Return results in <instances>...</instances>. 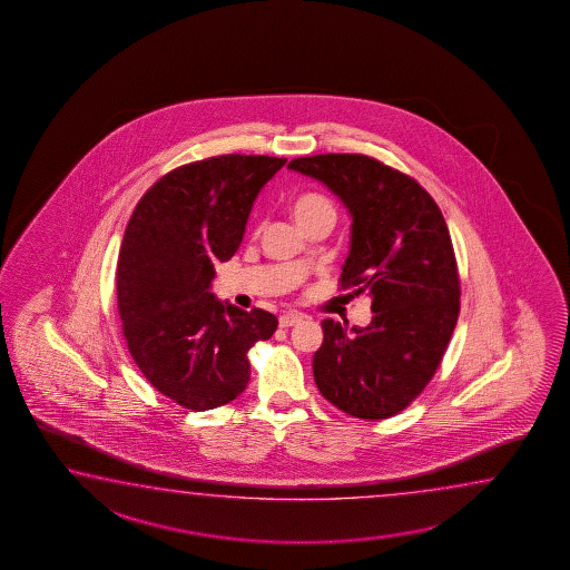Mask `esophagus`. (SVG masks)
<instances>
[{
	"instance_id": "34e87169",
	"label": "esophagus",
	"mask_w": 570,
	"mask_h": 570,
	"mask_svg": "<svg viewBox=\"0 0 570 570\" xmlns=\"http://www.w3.org/2000/svg\"><path fill=\"white\" fill-rule=\"evenodd\" d=\"M302 320V313H285V315H281L279 317V325L281 327H291V325L299 324Z\"/></svg>"
}]
</instances>
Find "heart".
Listing matches in <instances>:
<instances>
[{
    "mask_svg": "<svg viewBox=\"0 0 570 570\" xmlns=\"http://www.w3.org/2000/svg\"><path fill=\"white\" fill-rule=\"evenodd\" d=\"M291 214L302 228L317 223V220H325V218L335 220L334 204L320 194H305L302 198H297L291 204Z\"/></svg>",
    "mask_w": 570,
    "mask_h": 570,
    "instance_id": "obj_1",
    "label": "heart"
}]
</instances>
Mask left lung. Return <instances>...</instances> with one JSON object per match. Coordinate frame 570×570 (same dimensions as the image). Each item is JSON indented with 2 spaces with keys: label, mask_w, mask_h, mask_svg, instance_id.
I'll return each instance as SVG.
<instances>
[{
  "label": "left lung",
  "mask_w": 570,
  "mask_h": 570,
  "mask_svg": "<svg viewBox=\"0 0 570 570\" xmlns=\"http://www.w3.org/2000/svg\"><path fill=\"white\" fill-rule=\"evenodd\" d=\"M289 169L322 181L352 218L342 287L372 297V322L324 320L313 379L340 411L389 419L433 379L459 317V275L435 200L399 169L368 156L297 157Z\"/></svg>",
  "instance_id": "8db88e82"
}]
</instances>
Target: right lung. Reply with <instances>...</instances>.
<instances>
[{
  "label": "right lung",
  "mask_w": 570,
  "mask_h": 570,
  "mask_svg": "<svg viewBox=\"0 0 570 570\" xmlns=\"http://www.w3.org/2000/svg\"><path fill=\"white\" fill-rule=\"evenodd\" d=\"M285 161L233 154L181 166L144 194L125 228L117 305L127 347L157 391L191 411L235 401L250 379L246 352L279 325L216 299L210 285Z\"/></svg>",
  "instance_id": "right-lung-1"
}]
</instances>
